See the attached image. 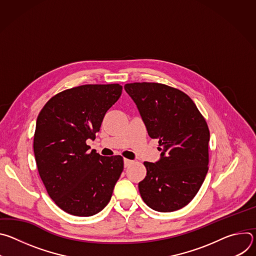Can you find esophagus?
Returning <instances> with one entry per match:
<instances>
[{"mask_svg":"<svg viewBox=\"0 0 256 256\" xmlns=\"http://www.w3.org/2000/svg\"><path fill=\"white\" fill-rule=\"evenodd\" d=\"M124 167H128L130 164H132V161L128 159H124Z\"/></svg>","mask_w":256,"mask_h":256,"instance_id":"34e87169","label":"esophagus"}]
</instances>
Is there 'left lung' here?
I'll return each instance as SVG.
<instances>
[{
	"label": "left lung",
	"instance_id": "8db88e82",
	"mask_svg": "<svg viewBox=\"0 0 256 256\" xmlns=\"http://www.w3.org/2000/svg\"><path fill=\"white\" fill-rule=\"evenodd\" d=\"M124 89L162 151L158 162H144L147 175L138 184L140 196L157 212L180 210L196 196L208 170L206 122L192 98L176 88L142 82Z\"/></svg>",
	"mask_w": 256,
	"mask_h": 256
}]
</instances>
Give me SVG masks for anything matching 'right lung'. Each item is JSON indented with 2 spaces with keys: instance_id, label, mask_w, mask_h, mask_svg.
<instances>
[{
  "instance_id": "1",
  "label": "right lung",
  "mask_w": 256,
  "mask_h": 256,
  "mask_svg": "<svg viewBox=\"0 0 256 256\" xmlns=\"http://www.w3.org/2000/svg\"><path fill=\"white\" fill-rule=\"evenodd\" d=\"M120 84L82 85L52 97L36 120L33 150L40 176L56 204L90 216L112 198L124 170L122 156L89 151L107 110L120 97Z\"/></svg>"
}]
</instances>
